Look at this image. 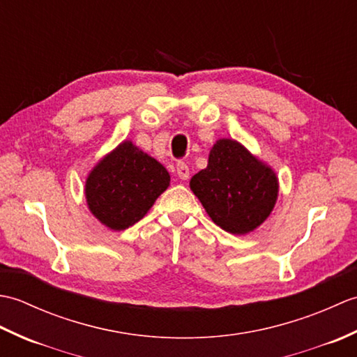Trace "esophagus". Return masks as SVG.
I'll return each instance as SVG.
<instances>
[{"label":"esophagus","instance_id":"34e87169","mask_svg":"<svg viewBox=\"0 0 357 357\" xmlns=\"http://www.w3.org/2000/svg\"><path fill=\"white\" fill-rule=\"evenodd\" d=\"M176 173H178V178L183 181H187L188 176H190V170H188V165L185 162H178Z\"/></svg>","mask_w":357,"mask_h":357}]
</instances>
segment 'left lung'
I'll use <instances>...</instances> for the list:
<instances>
[{"instance_id": "8db88e82", "label": "left lung", "mask_w": 357, "mask_h": 357, "mask_svg": "<svg viewBox=\"0 0 357 357\" xmlns=\"http://www.w3.org/2000/svg\"><path fill=\"white\" fill-rule=\"evenodd\" d=\"M190 188L216 225L247 234L270 216L279 184L271 167L238 141L222 138L211 147L207 169L190 179Z\"/></svg>"}]
</instances>
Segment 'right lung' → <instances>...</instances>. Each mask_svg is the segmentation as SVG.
<instances>
[{
  "mask_svg": "<svg viewBox=\"0 0 357 357\" xmlns=\"http://www.w3.org/2000/svg\"><path fill=\"white\" fill-rule=\"evenodd\" d=\"M170 185V174L132 141H124L98 162L86 181L93 216L110 230H126L146 216Z\"/></svg>",
  "mask_w": 357,
  "mask_h": 357,
  "instance_id": "add662e5",
  "label": "right lung"
}]
</instances>
